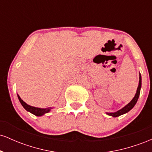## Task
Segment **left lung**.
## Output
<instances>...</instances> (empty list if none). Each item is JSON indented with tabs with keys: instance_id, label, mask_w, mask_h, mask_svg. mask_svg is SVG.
I'll return each mask as SVG.
<instances>
[{
	"instance_id": "obj_1",
	"label": "left lung",
	"mask_w": 152,
	"mask_h": 152,
	"mask_svg": "<svg viewBox=\"0 0 152 152\" xmlns=\"http://www.w3.org/2000/svg\"><path fill=\"white\" fill-rule=\"evenodd\" d=\"M141 88H142V76H141V74L139 73V86H138L137 90V93H136L135 96L132 100L128 104H126V106H124L122 109H121L118 111H116V112H111V113H108L106 112V114H108L109 116H111L113 117H117V116H121V115H123L124 114H126L127 112L130 111L131 109H132L134 108V106H135V104H137L138 99L139 97V94H140V91H141Z\"/></svg>"
}]
</instances>
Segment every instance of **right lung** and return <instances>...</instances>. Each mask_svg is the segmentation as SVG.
I'll use <instances>...</instances> for the list:
<instances>
[{"label":"right lung","mask_w":152,"mask_h":152,"mask_svg":"<svg viewBox=\"0 0 152 152\" xmlns=\"http://www.w3.org/2000/svg\"><path fill=\"white\" fill-rule=\"evenodd\" d=\"M17 95H18L19 102H20V104H21L23 107L27 111L31 113V114H34L35 116H43V115H44L45 114L48 113L50 110L53 109V107H48V108H46V109H41V108H38V107H35V106H30L28 105V104H26L25 102H23V101L21 99V98L19 96L18 94H17Z\"/></svg>","instance_id":"1"}]
</instances>
